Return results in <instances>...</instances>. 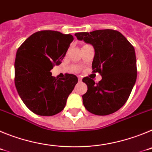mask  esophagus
Returning <instances> with one entry per match:
<instances>
[{"label": "esophagus", "instance_id": "1", "mask_svg": "<svg viewBox=\"0 0 152 152\" xmlns=\"http://www.w3.org/2000/svg\"><path fill=\"white\" fill-rule=\"evenodd\" d=\"M78 80L80 82V81L82 80V78H81V77H78Z\"/></svg>", "mask_w": 152, "mask_h": 152}]
</instances>
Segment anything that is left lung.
<instances>
[{"instance_id": "obj_1", "label": "left lung", "mask_w": 152, "mask_h": 152, "mask_svg": "<svg viewBox=\"0 0 152 152\" xmlns=\"http://www.w3.org/2000/svg\"><path fill=\"white\" fill-rule=\"evenodd\" d=\"M75 36L93 45V72L102 76L96 84L88 77L83 78L88 86L82 96L84 106L98 116L113 113L127 101L136 81L135 49L122 33L113 29L77 33Z\"/></svg>"}]
</instances>
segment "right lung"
Returning a JSON list of instances; mask_svg holds the SVG:
<instances>
[{
    "label": "right lung",
    "instance_id": "1",
    "mask_svg": "<svg viewBox=\"0 0 152 152\" xmlns=\"http://www.w3.org/2000/svg\"><path fill=\"white\" fill-rule=\"evenodd\" d=\"M74 37L53 30L39 31L19 47L16 54V88L29 110L39 116L61 112L77 83L75 75L56 78L51 70L65 56Z\"/></svg>",
    "mask_w": 152,
    "mask_h": 152
}]
</instances>
